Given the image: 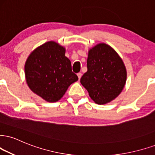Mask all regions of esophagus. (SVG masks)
Instances as JSON below:
<instances>
[{
    "label": "esophagus",
    "instance_id": "esophagus-1",
    "mask_svg": "<svg viewBox=\"0 0 155 155\" xmlns=\"http://www.w3.org/2000/svg\"><path fill=\"white\" fill-rule=\"evenodd\" d=\"M78 79H79V81L81 80V78L82 77V73L81 72H79V73H78Z\"/></svg>",
    "mask_w": 155,
    "mask_h": 155
}]
</instances>
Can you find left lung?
I'll return each mask as SVG.
<instances>
[{"mask_svg":"<svg viewBox=\"0 0 155 155\" xmlns=\"http://www.w3.org/2000/svg\"><path fill=\"white\" fill-rule=\"evenodd\" d=\"M87 68L81 83L95 103L106 104L121 93L127 70L121 57L110 46L102 43L90 49Z\"/></svg>","mask_w":155,"mask_h":155,"instance_id":"8db88e82","label":"left lung"}]
</instances>
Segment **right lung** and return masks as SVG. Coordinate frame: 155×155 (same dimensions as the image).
Segmentation results:
<instances>
[{
    "mask_svg": "<svg viewBox=\"0 0 155 155\" xmlns=\"http://www.w3.org/2000/svg\"><path fill=\"white\" fill-rule=\"evenodd\" d=\"M64 54V47L48 41L32 51L25 64L29 88L48 102L60 100L68 87L78 80Z\"/></svg>",
    "mask_w": 155,
    "mask_h": 155,
    "instance_id": "add662e5",
    "label": "right lung"
}]
</instances>
